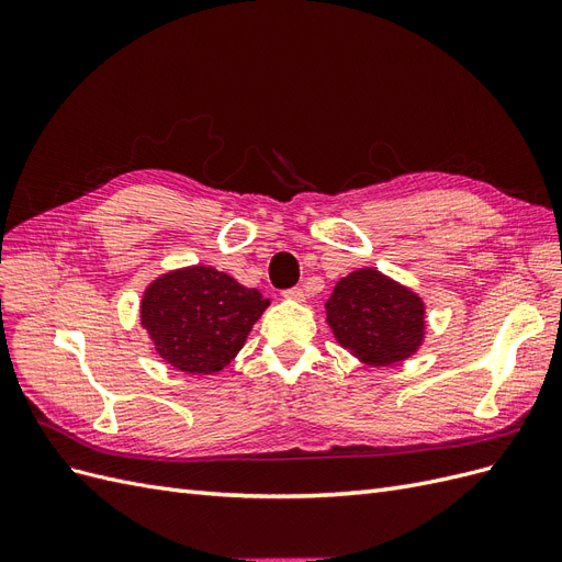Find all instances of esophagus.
<instances>
[{
    "label": "esophagus",
    "mask_w": 562,
    "mask_h": 562,
    "mask_svg": "<svg viewBox=\"0 0 562 562\" xmlns=\"http://www.w3.org/2000/svg\"><path fill=\"white\" fill-rule=\"evenodd\" d=\"M283 297H285V300L302 302V300H304V288H300V285H295V288H288V291H283Z\"/></svg>",
    "instance_id": "1"
}]
</instances>
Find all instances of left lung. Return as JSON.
<instances>
[{"label": "left lung", "instance_id": "obj_1", "mask_svg": "<svg viewBox=\"0 0 562 562\" xmlns=\"http://www.w3.org/2000/svg\"><path fill=\"white\" fill-rule=\"evenodd\" d=\"M326 314L337 342L368 366L405 361L424 337L422 297L370 267L337 281Z\"/></svg>", "mask_w": 562, "mask_h": 562}]
</instances>
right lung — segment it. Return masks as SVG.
<instances>
[{
    "label": "right lung",
    "instance_id": "obj_1",
    "mask_svg": "<svg viewBox=\"0 0 562 562\" xmlns=\"http://www.w3.org/2000/svg\"><path fill=\"white\" fill-rule=\"evenodd\" d=\"M267 307L269 300L260 291L244 288L225 271L196 265L149 283L140 321L166 363L190 375H211L241 351Z\"/></svg>",
    "mask_w": 562,
    "mask_h": 562
}]
</instances>
